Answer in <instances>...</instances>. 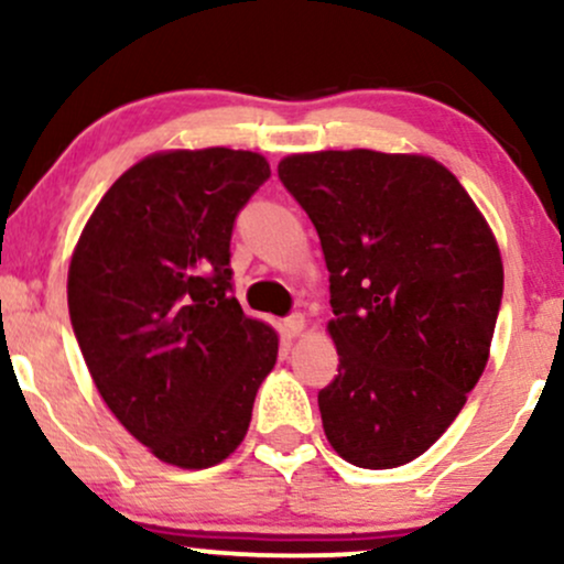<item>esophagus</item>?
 Returning <instances> with one entry per match:
<instances>
[{"label": "esophagus", "instance_id": "34e87169", "mask_svg": "<svg viewBox=\"0 0 564 564\" xmlns=\"http://www.w3.org/2000/svg\"><path fill=\"white\" fill-rule=\"evenodd\" d=\"M304 326H307V321H304L302 313L291 315V318L283 321V332H286L289 336H300L304 332Z\"/></svg>", "mask_w": 564, "mask_h": 564}]
</instances>
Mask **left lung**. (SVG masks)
I'll return each instance as SVG.
<instances>
[{"mask_svg":"<svg viewBox=\"0 0 564 564\" xmlns=\"http://www.w3.org/2000/svg\"><path fill=\"white\" fill-rule=\"evenodd\" d=\"M278 177L318 230L339 373L323 432L355 467L435 445L482 377L503 294L496 236L456 174L422 153H291Z\"/></svg>","mask_w":564,"mask_h":564,"instance_id":"1","label":"left lung"}]
</instances>
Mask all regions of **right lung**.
<instances>
[{"instance_id":"1","label":"right lung","mask_w":564,"mask_h":564,"mask_svg":"<svg viewBox=\"0 0 564 564\" xmlns=\"http://www.w3.org/2000/svg\"><path fill=\"white\" fill-rule=\"evenodd\" d=\"M268 177L251 151L151 153L108 187L70 254V326L97 392L172 467L225 462L275 366V328L230 294L232 223Z\"/></svg>"}]
</instances>
